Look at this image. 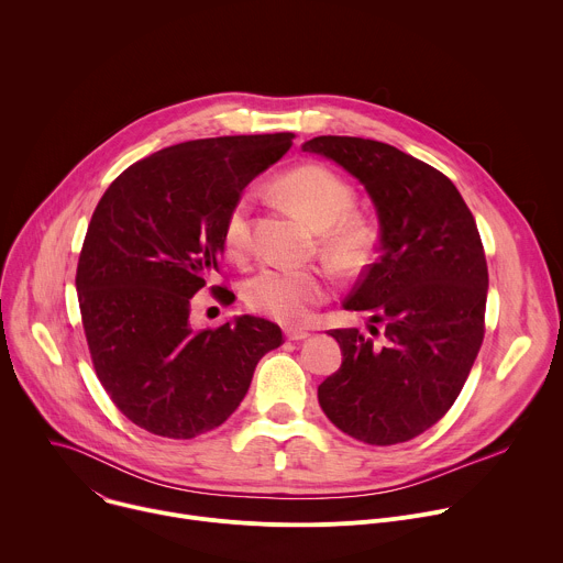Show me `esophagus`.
<instances>
[{"instance_id": "esophagus-1", "label": "esophagus", "mask_w": 563, "mask_h": 563, "mask_svg": "<svg viewBox=\"0 0 563 563\" xmlns=\"http://www.w3.org/2000/svg\"><path fill=\"white\" fill-rule=\"evenodd\" d=\"M285 336H287L289 341H305V339H309L311 334H309L307 330H298V328H291V330H287V332H285Z\"/></svg>"}]
</instances>
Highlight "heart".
Returning a JSON list of instances; mask_svg holds the SVG:
<instances>
[{
    "instance_id": "heart-1",
    "label": "heart",
    "mask_w": 563,
    "mask_h": 563,
    "mask_svg": "<svg viewBox=\"0 0 563 563\" xmlns=\"http://www.w3.org/2000/svg\"><path fill=\"white\" fill-rule=\"evenodd\" d=\"M276 191L307 222L325 231V247L343 263H356L369 247L365 224L350 216L354 205L352 189L330 169L305 165L276 183ZM252 198L240 196L224 222V247L229 254H243L250 245ZM330 291L325 274L313 269L263 267L245 285V300L252 309L283 323L305 320L313 305L323 302Z\"/></svg>"
}]
</instances>
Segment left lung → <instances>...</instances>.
Returning <instances> with one entry per match:
<instances>
[{"mask_svg":"<svg viewBox=\"0 0 563 563\" xmlns=\"http://www.w3.org/2000/svg\"><path fill=\"white\" fill-rule=\"evenodd\" d=\"M323 155L367 191L378 218V261L347 311H367L369 334L332 330L343 363L318 387V404L345 434L404 443L432 428L456 400L484 341L488 265L476 222L434 167L385 142L320 135Z\"/></svg>","mask_w":563,"mask_h":563,"instance_id":"obj_1","label":"left lung"}]
</instances>
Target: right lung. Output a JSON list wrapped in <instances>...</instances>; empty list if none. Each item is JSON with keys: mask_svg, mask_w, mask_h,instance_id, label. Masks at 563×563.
Listing matches in <instances>:
<instances>
[{"mask_svg": "<svg viewBox=\"0 0 563 563\" xmlns=\"http://www.w3.org/2000/svg\"><path fill=\"white\" fill-rule=\"evenodd\" d=\"M294 137L174 144L131 165L98 202L75 287L98 378L142 430L194 439L222 426L258 361L283 343L280 328L258 316L196 332L189 313L194 294L218 272L229 209ZM218 298L229 300V291Z\"/></svg>", "mask_w": 563, "mask_h": 563, "instance_id": "obj_1", "label": "right lung"}]
</instances>
